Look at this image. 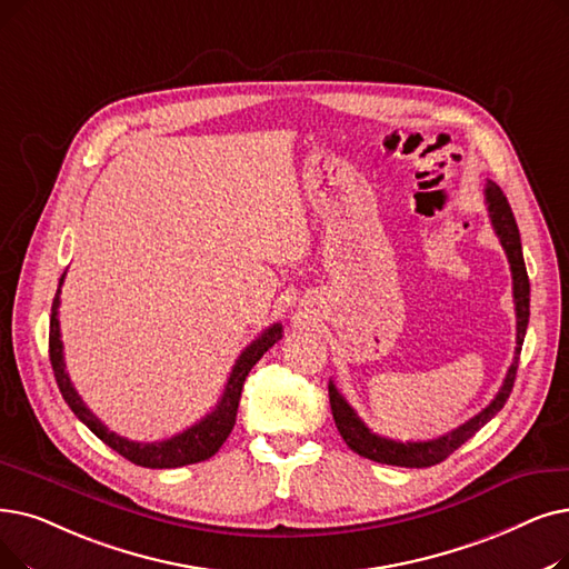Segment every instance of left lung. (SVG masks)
I'll use <instances>...</instances> for the list:
<instances>
[{"label": "left lung", "instance_id": "1", "mask_svg": "<svg viewBox=\"0 0 569 569\" xmlns=\"http://www.w3.org/2000/svg\"><path fill=\"white\" fill-rule=\"evenodd\" d=\"M483 194H486L492 230H496L502 249L507 253V260L511 267V279H513L516 351H513V362L509 367V372H507L498 395L490 400V405L486 409H481L475 418H469L467 423L451 430L449 435L428 439V441H398V439L375 435L360 421V416L353 411V407L349 402L343 400V395L330 381L328 390H330V407H332V416H335V426H337L339 435L343 437L346 447L362 458H369V460L381 462V465H398V467H432L441 460H447L456 449L462 447L469 437H475L509 400L513 379H516V369H518V356H521V346H523L528 320H530V281H528V271H526V262H523L521 234H518L516 218L511 213V207L507 202L505 192L500 190L498 183L488 181Z\"/></svg>", "mask_w": 569, "mask_h": 569}]
</instances>
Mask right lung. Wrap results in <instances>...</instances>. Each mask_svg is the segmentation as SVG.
<instances>
[{
	"label": "right lung",
	"mask_w": 569,
	"mask_h": 569,
	"mask_svg": "<svg viewBox=\"0 0 569 569\" xmlns=\"http://www.w3.org/2000/svg\"><path fill=\"white\" fill-rule=\"evenodd\" d=\"M64 281V274L60 279V286ZM58 307H60V288L56 292L53 300V309H51V335H48V353H51V365H53V375L58 381V388L62 392L64 402L69 405V409L77 413L79 421H83L97 437H100L107 447H111L116 453H120L122 458H128L134 465L141 467H151V469H171V467H183V465H192V462H202L209 460L223 441L228 439V435L234 428L237 421V409H239V400H241V388L246 377L253 369V365L281 339V323H274L271 328H267L256 341H251L246 349L241 351V356L237 358L230 379L226 383L223 395L216 405V409L211 413H207L200 423L190 426L188 430L162 439V441H130L126 437H120L116 432H111L100 418H97L81 400V395L77 392V388L71 386V379L64 369V353H62V339H60V320H58Z\"/></svg>",
	"instance_id": "right-lung-1"
}]
</instances>
